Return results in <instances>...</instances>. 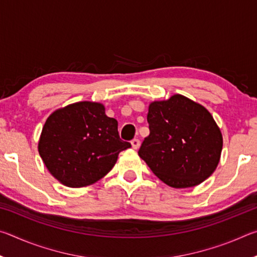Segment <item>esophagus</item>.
<instances>
[{
    "label": "esophagus",
    "instance_id": "34e87169",
    "mask_svg": "<svg viewBox=\"0 0 257 257\" xmlns=\"http://www.w3.org/2000/svg\"><path fill=\"white\" fill-rule=\"evenodd\" d=\"M132 146H133L134 150H138L139 146H141V142H139V139H137V138L133 139V141H132Z\"/></svg>",
    "mask_w": 257,
    "mask_h": 257
}]
</instances>
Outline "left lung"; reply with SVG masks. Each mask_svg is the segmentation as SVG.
Returning <instances> with one entry per match:
<instances>
[{
  "label": "left lung",
  "instance_id": "obj_1",
  "mask_svg": "<svg viewBox=\"0 0 257 257\" xmlns=\"http://www.w3.org/2000/svg\"><path fill=\"white\" fill-rule=\"evenodd\" d=\"M147 122L150 135L138 155L164 184L189 188L214 172L222 151V134L201 104L180 94L154 101L149 106Z\"/></svg>",
  "mask_w": 257,
  "mask_h": 257
}]
</instances>
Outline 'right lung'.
Returning <instances> with one entry per match:
<instances>
[{"label":"right lung","mask_w":257,"mask_h":257,"mask_svg":"<svg viewBox=\"0 0 257 257\" xmlns=\"http://www.w3.org/2000/svg\"><path fill=\"white\" fill-rule=\"evenodd\" d=\"M132 147L121 141L118 121L108 118L103 104L78 102L47 118L38 142V153L55 179L79 188L111 171L121 151Z\"/></svg>","instance_id":"1"}]
</instances>
